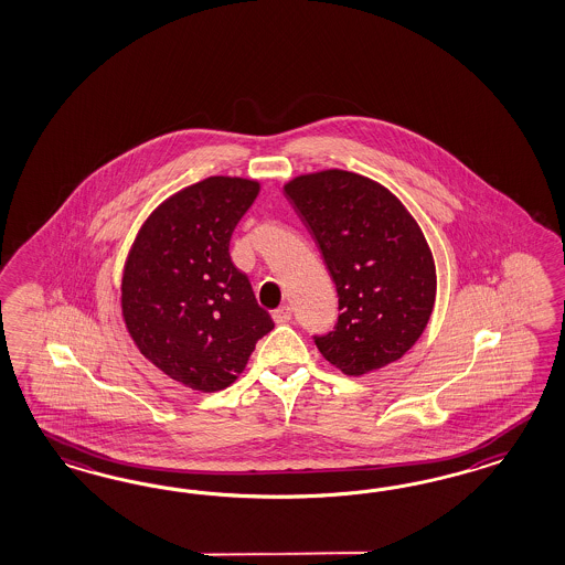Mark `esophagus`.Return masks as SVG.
<instances>
[{
    "label": "esophagus",
    "instance_id": "esophagus-1",
    "mask_svg": "<svg viewBox=\"0 0 565 565\" xmlns=\"http://www.w3.org/2000/svg\"><path fill=\"white\" fill-rule=\"evenodd\" d=\"M271 317H274V321L277 323V326H284V323H288V321L291 319L290 307L275 308L274 312H271Z\"/></svg>",
    "mask_w": 565,
    "mask_h": 565
}]
</instances>
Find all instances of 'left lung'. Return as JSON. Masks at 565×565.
Masks as SVG:
<instances>
[{"mask_svg": "<svg viewBox=\"0 0 565 565\" xmlns=\"http://www.w3.org/2000/svg\"><path fill=\"white\" fill-rule=\"evenodd\" d=\"M284 192L340 296L335 331L315 338L323 359L348 376L402 359L427 329L437 294L435 258L411 211L354 171L300 173Z\"/></svg>", "mask_w": 565, "mask_h": 565, "instance_id": "obj_1", "label": "left lung"}]
</instances>
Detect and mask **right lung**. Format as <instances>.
<instances>
[{
    "label": "right lung",
    "instance_id": "add662e5",
    "mask_svg": "<svg viewBox=\"0 0 565 565\" xmlns=\"http://www.w3.org/2000/svg\"><path fill=\"white\" fill-rule=\"evenodd\" d=\"M260 182L211 175L173 192L142 222L121 275V317L138 352L201 394L230 387L274 329L230 238Z\"/></svg>",
    "mask_w": 565,
    "mask_h": 565
}]
</instances>
